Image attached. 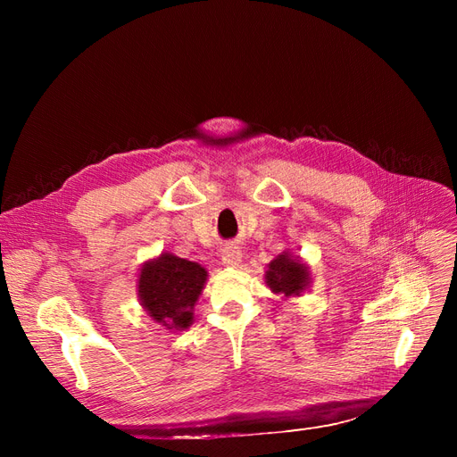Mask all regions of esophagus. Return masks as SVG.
<instances>
[{
  "mask_svg": "<svg viewBox=\"0 0 457 457\" xmlns=\"http://www.w3.org/2000/svg\"><path fill=\"white\" fill-rule=\"evenodd\" d=\"M220 259H223V265H227V267H237L238 262L242 261L240 247H237V245H227L225 250H223V253H220Z\"/></svg>",
  "mask_w": 457,
  "mask_h": 457,
  "instance_id": "1",
  "label": "esophagus"
}]
</instances>
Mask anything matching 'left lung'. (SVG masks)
Here are the masks:
<instances>
[{"label": "left lung", "mask_w": 457, "mask_h": 457, "mask_svg": "<svg viewBox=\"0 0 457 457\" xmlns=\"http://www.w3.org/2000/svg\"><path fill=\"white\" fill-rule=\"evenodd\" d=\"M265 280L274 294L292 297L299 295L309 284V270L289 253H282L269 265Z\"/></svg>", "instance_id": "8db88e82"}]
</instances>
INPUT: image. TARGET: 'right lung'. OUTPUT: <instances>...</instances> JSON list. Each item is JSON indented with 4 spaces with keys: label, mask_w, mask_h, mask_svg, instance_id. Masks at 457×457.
Instances as JSON below:
<instances>
[{
    "label": "right lung",
    "mask_w": 457,
    "mask_h": 457,
    "mask_svg": "<svg viewBox=\"0 0 457 457\" xmlns=\"http://www.w3.org/2000/svg\"><path fill=\"white\" fill-rule=\"evenodd\" d=\"M207 272L198 262L162 253L146 262L139 274V297L146 312L168 329L192 324V307L198 301Z\"/></svg>",
    "instance_id": "1"
}]
</instances>
